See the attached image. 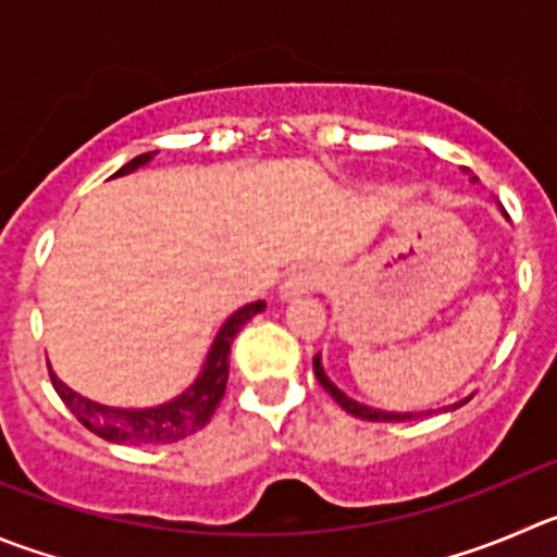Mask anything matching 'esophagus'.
<instances>
[{
    "instance_id": "1",
    "label": "esophagus",
    "mask_w": 557,
    "mask_h": 557,
    "mask_svg": "<svg viewBox=\"0 0 557 557\" xmlns=\"http://www.w3.org/2000/svg\"><path fill=\"white\" fill-rule=\"evenodd\" d=\"M322 284H325V275H322L320 268H314V264H298V268H293L287 273V278L278 287V295H282V300H293L311 293V289H320Z\"/></svg>"
}]
</instances>
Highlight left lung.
<instances>
[{
  "label": "left lung",
  "instance_id": "left-lung-1",
  "mask_svg": "<svg viewBox=\"0 0 557 557\" xmlns=\"http://www.w3.org/2000/svg\"><path fill=\"white\" fill-rule=\"evenodd\" d=\"M470 180L475 183V177H470ZM314 374H317V380H320L322 388H325L327 394L338 401V407H342V410H347L349 416H355V418H363V421H416V418H426V416H432V412L457 410V407H462L465 401H470V396H473V394L465 396V399L454 401V405H448V407H441V410H418V412L416 410H407V412L380 410V407H369V405H363V401H358V399H352V396L344 394V391L338 388L331 377H327L325 369H322V355H314Z\"/></svg>",
  "mask_w": 557,
  "mask_h": 557
}]
</instances>
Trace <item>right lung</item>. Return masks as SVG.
Returning a JSON list of instances; mask_svg holds the SVG:
<instances>
[{
	"label": "right lung",
	"instance_id": "add662e5",
	"mask_svg": "<svg viewBox=\"0 0 557 557\" xmlns=\"http://www.w3.org/2000/svg\"><path fill=\"white\" fill-rule=\"evenodd\" d=\"M156 158V152H145V156L134 158L131 163H125L114 177H125V174H134L136 169L147 166V163ZM259 311H264V300L257 304H246L237 311H232L224 320V325L215 333L213 344H210L208 355H205V363L199 369V374L194 377V383L177 394L174 399L161 401V405L152 407H111L100 405V401L87 399V396L76 394L71 385L62 383L54 374V369L49 367L51 383L54 391L60 394V399L65 401L67 410L89 429L98 437L109 443H128V446H158V443H177L188 434H194L196 429H202L205 423L213 418L215 407L224 399L226 380H230V349L235 336L240 333V327L246 325L251 317H257Z\"/></svg>",
	"mask_w": 557,
	"mask_h": 557
}]
</instances>
